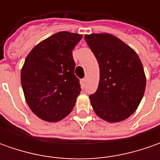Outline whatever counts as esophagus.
I'll use <instances>...</instances> for the list:
<instances>
[{
	"instance_id": "obj_1",
	"label": "esophagus",
	"mask_w": 160,
	"mask_h": 160,
	"mask_svg": "<svg viewBox=\"0 0 160 160\" xmlns=\"http://www.w3.org/2000/svg\"><path fill=\"white\" fill-rule=\"evenodd\" d=\"M85 83H86V79H85V78H83V79L81 80V84H82V86H83V87L85 85Z\"/></svg>"
}]
</instances>
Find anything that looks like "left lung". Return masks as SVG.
Instances as JSON below:
<instances>
[{
    "label": "left lung",
    "instance_id": "left-lung-1",
    "mask_svg": "<svg viewBox=\"0 0 160 160\" xmlns=\"http://www.w3.org/2000/svg\"><path fill=\"white\" fill-rule=\"evenodd\" d=\"M84 39L100 68L98 89L90 96L94 112L108 123L128 118L137 109L146 87L144 69L139 56L111 34H85Z\"/></svg>",
    "mask_w": 160,
    "mask_h": 160
}]
</instances>
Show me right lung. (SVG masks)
<instances>
[{"label": "right lung", "mask_w": 160, "mask_h": 160, "mask_svg": "<svg viewBox=\"0 0 160 160\" xmlns=\"http://www.w3.org/2000/svg\"><path fill=\"white\" fill-rule=\"evenodd\" d=\"M83 35L58 32L32 49L21 68V85L28 107L39 118L56 123L68 116L81 88L75 76L72 51Z\"/></svg>", "instance_id": "1"}]
</instances>
